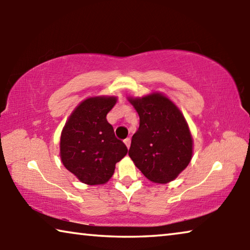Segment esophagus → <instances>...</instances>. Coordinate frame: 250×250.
<instances>
[{
	"mask_svg": "<svg viewBox=\"0 0 250 250\" xmlns=\"http://www.w3.org/2000/svg\"><path fill=\"white\" fill-rule=\"evenodd\" d=\"M124 142H125V145L126 146V147H130V143H131L130 138H126V139H125Z\"/></svg>",
	"mask_w": 250,
	"mask_h": 250,
	"instance_id": "34e87169",
	"label": "esophagus"
}]
</instances>
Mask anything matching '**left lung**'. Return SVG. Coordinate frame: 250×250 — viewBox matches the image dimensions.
I'll list each match as a JSON object with an SVG mask.
<instances>
[{
	"instance_id": "1",
	"label": "left lung",
	"mask_w": 250,
	"mask_h": 250,
	"mask_svg": "<svg viewBox=\"0 0 250 250\" xmlns=\"http://www.w3.org/2000/svg\"><path fill=\"white\" fill-rule=\"evenodd\" d=\"M140 117L129 156L147 180L166 184L188 166L193 140L179 108L159 92L142 98H129Z\"/></svg>"
}]
</instances>
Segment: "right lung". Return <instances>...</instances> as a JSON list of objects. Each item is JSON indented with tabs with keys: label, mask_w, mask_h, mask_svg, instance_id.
<instances>
[{
	"label": "right lung",
	"mask_w": 250,
	"mask_h": 250,
	"mask_svg": "<svg viewBox=\"0 0 250 250\" xmlns=\"http://www.w3.org/2000/svg\"><path fill=\"white\" fill-rule=\"evenodd\" d=\"M116 103V97L104 96L83 100L62 131V162L83 183L104 184L128 152L105 118Z\"/></svg>",
	"instance_id": "1"
}]
</instances>
